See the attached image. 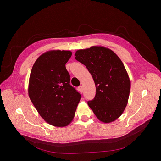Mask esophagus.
Returning a JSON list of instances; mask_svg holds the SVG:
<instances>
[{"instance_id": "esophagus-1", "label": "esophagus", "mask_w": 161, "mask_h": 161, "mask_svg": "<svg viewBox=\"0 0 161 161\" xmlns=\"http://www.w3.org/2000/svg\"><path fill=\"white\" fill-rule=\"evenodd\" d=\"M78 90L80 91V93H82V92H83V87H82V86H78Z\"/></svg>"}]
</instances>
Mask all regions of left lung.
I'll use <instances>...</instances> for the list:
<instances>
[{"mask_svg":"<svg viewBox=\"0 0 161 161\" xmlns=\"http://www.w3.org/2000/svg\"><path fill=\"white\" fill-rule=\"evenodd\" d=\"M75 58L92 76L96 94L88 105L104 123L121 116L128 103L130 81L124 64L111 50L94 46L76 52Z\"/></svg>","mask_w":161,"mask_h":161,"instance_id":"obj_1","label":"left lung"}]
</instances>
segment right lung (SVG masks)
Listing matches in <instances>:
<instances>
[{"label":"right lung","instance_id":"obj_1","mask_svg":"<svg viewBox=\"0 0 161 161\" xmlns=\"http://www.w3.org/2000/svg\"><path fill=\"white\" fill-rule=\"evenodd\" d=\"M71 55V52L66 50L45 52L36 60L30 75V99L40 116L55 127L71 122L81 97L70 85L65 68Z\"/></svg>","mask_w":161,"mask_h":161}]
</instances>
